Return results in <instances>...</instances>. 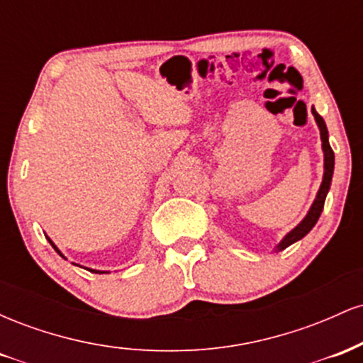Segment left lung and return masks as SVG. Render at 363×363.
Masks as SVG:
<instances>
[{"instance_id": "8db88e82", "label": "left lung", "mask_w": 363, "mask_h": 363, "mask_svg": "<svg viewBox=\"0 0 363 363\" xmlns=\"http://www.w3.org/2000/svg\"><path fill=\"white\" fill-rule=\"evenodd\" d=\"M312 114H314L315 121H318V126H319V131H320V140H323L324 179H323V184H320L318 198H315V201L312 203V208L309 210V213H307L306 218H303L302 222L298 223V227H295L294 230H291L290 234L281 240L280 245H278V251H281V249L289 247V245H291L294 242H297V240H301L303 235L309 234V232L312 230V227H314V225L318 223V220H319V216H320V211H323V208H324V201H326V194H328V191H329V186H331L333 170H335V152H333V148L329 147L328 128H326V124H324V119L320 118L318 112H315V109H312Z\"/></svg>"}]
</instances>
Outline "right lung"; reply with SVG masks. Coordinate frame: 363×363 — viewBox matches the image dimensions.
Wrapping results in <instances>:
<instances>
[{"label": "right lung", "mask_w": 363, "mask_h": 363, "mask_svg": "<svg viewBox=\"0 0 363 363\" xmlns=\"http://www.w3.org/2000/svg\"><path fill=\"white\" fill-rule=\"evenodd\" d=\"M49 242H51V240H49ZM51 244H52V242H51ZM52 247L57 251V247H56V245H54V244H52ZM57 252H60V251H57ZM60 254H61V252H60ZM90 272H91V273H106V272H95V269H90Z\"/></svg>", "instance_id": "right-lung-1"}]
</instances>
